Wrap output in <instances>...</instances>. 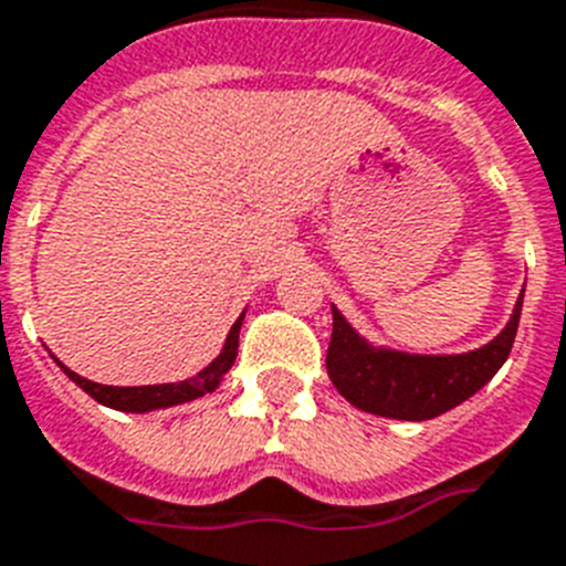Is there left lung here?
I'll list each match as a JSON object with an SVG mask.
<instances>
[{
  "label": "left lung",
  "mask_w": 566,
  "mask_h": 566,
  "mask_svg": "<svg viewBox=\"0 0 566 566\" xmlns=\"http://www.w3.org/2000/svg\"><path fill=\"white\" fill-rule=\"evenodd\" d=\"M521 307L523 293L509 325L489 346L450 357L401 355L384 348L378 352L357 337L355 328L334 307V331H331L325 369L337 392L363 412L401 418V421H427L468 401L476 389L497 375L512 352Z\"/></svg>",
  "instance_id": "obj_1"
}]
</instances>
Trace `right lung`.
I'll return each instance as SVG.
<instances>
[{"label": "right lung", "instance_id": "right-lung-1", "mask_svg": "<svg viewBox=\"0 0 566 566\" xmlns=\"http://www.w3.org/2000/svg\"><path fill=\"white\" fill-rule=\"evenodd\" d=\"M241 323L243 314L238 316V323L232 325L227 337V346L220 352L214 360L206 366L197 378L179 380V384H159V387H104V384H92V380L81 378L72 369H66L63 363H60V369L66 371L69 378L75 380L77 387L84 389L86 395H92L95 401L104 403V407H113V410H124V412H148V410H159V407H174V403L182 401H195L200 395L214 392V387L220 384V378L232 369V363L238 357V334H241Z\"/></svg>", "mask_w": 566, "mask_h": 566}]
</instances>
